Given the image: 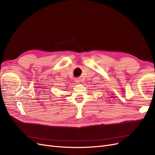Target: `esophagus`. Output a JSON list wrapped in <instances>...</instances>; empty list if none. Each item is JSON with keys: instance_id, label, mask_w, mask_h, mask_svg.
Instances as JSON below:
<instances>
[{"instance_id": "esophagus-1", "label": "esophagus", "mask_w": 155, "mask_h": 155, "mask_svg": "<svg viewBox=\"0 0 155 155\" xmlns=\"http://www.w3.org/2000/svg\"><path fill=\"white\" fill-rule=\"evenodd\" d=\"M75 81H76V83H79L80 82V79H79V78H76V79H75Z\"/></svg>"}]
</instances>
